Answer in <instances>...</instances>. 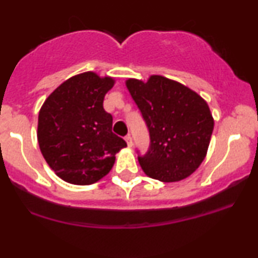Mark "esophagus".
I'll list each match as a JSON object with an SVG mask.
<instances>
[{
  "label": "esophagus",
  "instance_id": "esophagus-1",
  "mask_svg": "<svg viewBox=\"0 0 258 258\" xmlns=\"http://www.w3.org/2000/svg\"><path fill=\"white\" fill-rule=\"evenodd\" d=\"M125 141H126V143H127V147L131 148V147H132V138H131V136H130V135L126 136Z\"/></svg>",
  "mask_w": 258,
  "mask_h": 258
}]
</instances>
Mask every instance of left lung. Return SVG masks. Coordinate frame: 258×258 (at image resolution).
I'll use <instances>...</instances> for the list:
<instances>
[{
  "mask_svg": "<svg viewBox=\"0 0 258 258\" xmlns=\"http://www.w3.org/2000/svg\"><path fill=\"white\" fill-rule=\"evenodd\" d=\"M150 133V148L138 161L150 178L186 179L206 159L214 130L207 101L196 91L162 76L126 80Z\"/></svg>",
  "mask_w": 258,
  "mask_h": 258,
  "instance_id": "1",
  "label": "left lung"
}]
</instances>
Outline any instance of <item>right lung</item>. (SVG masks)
Wrapping results in <instances>:
<instances>
[{"label":"right lung","mask_w":258,"mask_h":258,"mask_svg":"<svg viewBox=\"0 0 258 258\" xmlns=\"http://www.w3.org/2000/svg\"><path fill=\"white\" fill-rule=\"evenodd\" d=\"M115 84L111 77L84 72L57 86L38 114L40 153L55 174L74 185L97 182L113 168L115 155L127 144L111 132L113 116L104 96Z\"/></svg>","instance_id":"add662e5"}]
</instances>
